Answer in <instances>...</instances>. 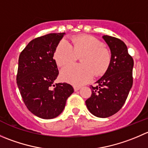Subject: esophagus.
I'll return each instance as SVG.
<instances>
[{"label": "esophagus", "mask_w": 148, "mask_h": 148, "mask_svg": "<svg viewBox=\"0 0 148 148\" xmlns=\"http://www.w3.org/2000/svg\"><path fill=\"white\" fill-rule=\"evenodd\" d=\"M80 88H81V87H80V86H74V89L75 91H77V90H79Z\"/></svg>", "instance_id": "obj_1"}]
</instances>
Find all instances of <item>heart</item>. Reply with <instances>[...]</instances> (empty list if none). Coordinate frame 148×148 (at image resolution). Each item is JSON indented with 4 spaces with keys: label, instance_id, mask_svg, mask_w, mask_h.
<instances>
[{
    "label": "heart",
    "instance_id": "heart-1",
    "mask_svg": "<svg viewBox=\"0 0 148 148\" xmlns=\"http://www.w3.org/2000/svg\"><path fill=\"white\" fill-rule=\"evenodd\" d=\"M81 57L82 64L69 66L61 71V77L71 84L79 85L89 82L93 77L104 73L108 68L111 60L110 51L102 41L92 36H79L71 45L63 39L58 42L55 51L57 65L64 67L75 62Z\"/></svg>",
    "mask_w": 148,
    "mask_h": 148
}]
</instances>
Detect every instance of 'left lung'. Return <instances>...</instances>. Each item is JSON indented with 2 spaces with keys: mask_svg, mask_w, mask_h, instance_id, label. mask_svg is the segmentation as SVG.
Masks as SVG:
<instances>
[{
  "mask_svg": "<svg viewBox=\"0 0 148 148\" xmlns=\"http://www.w3.org/2000/svg\"><path fill=\"white\" fill-rule=\"evenodd\" d=\"M111 52L110 65L97 85L91 86L92 95L85 101L92 114L107 118L116 114L122 108L132 87L134 61L122 40L103 35Z\"/></svg>",
  "mask_w": 148,
  "mask_h": 148,
  "instance_id": "left-lung-1",
  "label": "left lung"
}]
</instances>
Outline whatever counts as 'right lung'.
<instances>
[{"label": "right lung", "mask_w": 148, "mask_h": 148, "mask_svg": "<svg viewBox=\"0 0 148 148\" xmlns=\"http://www.w3.org/2000/svg\"><path fill=\"white\" fill-rule=\"evenodd\" d=\"M65 33H50L32 40L18 58L16 83L28 110L44 119L58 116L74 92L69 84H54L58 69L54 53Z\"/></svg>", "instance_id": "obj_1"}]
</instances>
